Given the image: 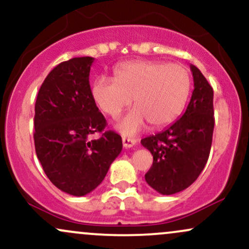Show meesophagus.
<instances>
[{
	"mask_svg": "<svg viewBox=\"0 0 249 249\" xmlns=\"http://www.w3.org/2000/svg\"><path fill=\"white\" fill-rule=\"evenodd\" d=\"M122 143H124V148H131L136 144L137 140L133 137H122Z\"/></svg>",
	"mask_w": 249,
	"mask_h": 249,
	"instance_id": "34e87169",
	"label": "esophagus"
}]
</instances>
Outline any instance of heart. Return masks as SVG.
<instances>
[{
	"label": "heart",
	"mask_w": 249,
	"mask_h": 249,
	"mask_svg": "<svg viewBox=\"0 0 249 249\" xmlns=\"http://www.w3.org/2000/svg\"><path fill=\"white\" fill-rule=\"evenodd\" d=\"M191 79L179 64L155 60L124 63L114 71V80L105 77L93 83L92 96L107 115L116 118L134 98L136 108L128 113L118 128L124 135H134L149 121L153 127L174 122L185 107Z\"/></svg>",
	"instance_id": "obj_1"
}]
</instances>
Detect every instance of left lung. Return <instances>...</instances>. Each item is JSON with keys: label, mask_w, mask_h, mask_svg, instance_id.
I'll return each instance as SVG.
<instances>
[{"label": "left lung", "mask_w": 249, "mask_h": 249, "mask_svg": "<svg viewBox=\"0 0 249 249\" xmlns=\"http://www.w3.org/2000/svg\"><path fill=\"white\" fill-rule=\"evenodd\" d=\"M195 89L185 113L170 127L141 140L153 155L145 182L160 195L189 188L205 168L211 150L214 110L213 89L203 73L190 65Z\"/></svg>", "instance_id": "obj_1"}]
</instances>
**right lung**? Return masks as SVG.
I'll list each match as a JSON object with an SVG mask.
<instances>
[{"mask_svg": "<svg viewBox=\"0 0 249 249\" xmlns=\"http://www.w3.org/2000/svg\"><path fill=\"white\" fill-rule=\"evenodd\" d=\"M94 58L63 61L49 73L35 105V149L46 176L66 194L81 197L106 177L122 150V139L105 130L89 86ZM101 132L96 140L90 135Z\"/></svg>", "mask_w": 249, "mask_h": 249, "instance_id": "right-lung-1", "label": "right lung"}]
</instances>
